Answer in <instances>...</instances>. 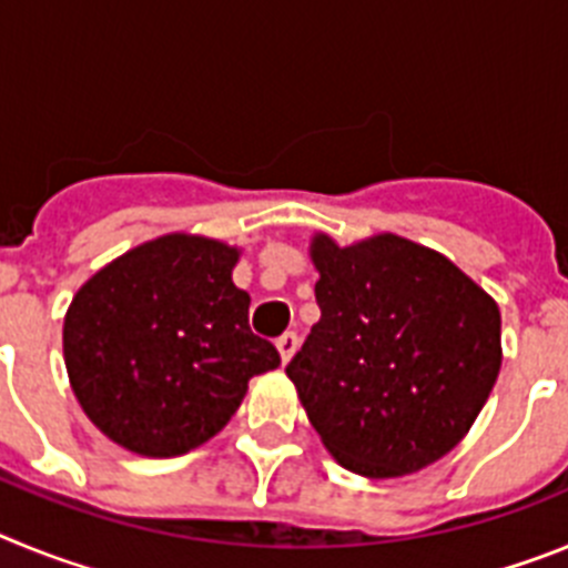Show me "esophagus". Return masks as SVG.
Wrapping results in <instances>:
<instances>
[{
	"label": "esophagus",
	"mask_w": 568,
	"mask_h": 568,
	"mask_svg": "<svg viewBox=\"0 0 568 568\" xmlns=\"http://www.w3.org/2000/svg\"><path fill=\"white\" fill-rule=\"evenodd\" d=\"M275 346H278L281 361L287 364V361L295 355V349H298V335H295V333H284L278 341H275Z\"/></svg>",
	"instance_id": "obj_1"
}]
</instances>
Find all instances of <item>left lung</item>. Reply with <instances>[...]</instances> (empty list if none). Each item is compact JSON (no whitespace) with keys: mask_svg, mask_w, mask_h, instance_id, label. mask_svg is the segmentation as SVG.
Here are the masks:
<instances>
[{"mask_svg":"<svg viewBox=\"0 0 568 568\" xmlns=\"http://www.w3.org/2000/svg\"><path fill=\"white\" fill-rule=\"evenodd\" d=\"M321 307L287 364L341 466L398 478L469 433L500 373V310L446 255L393 233L313 239Z\"/></svg>","mask_w":568,"mask_h":568,"instance_id":"8db88e82","label":"left lung"}]
</instances>
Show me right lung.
Instances as JSON below:
<instances>
[{
	"label": "right lung",
	"mask_w": 568,
	"mask_h": 568,
	"mask_svg": "<svg viewBox=\"0 0 568 568\" xmlns=\"http://www.w3.org/2000/svg\"><path fill=\"white\" fill-rule=\"evenodd\" d=\"M239 250L170 233L110 261L73 295L62 344L84 415L119 446L173 458L222 433L281 355L250 329Z\"/></svg>",
	"instance_id": "right-lung-1"
}]
</instances>
